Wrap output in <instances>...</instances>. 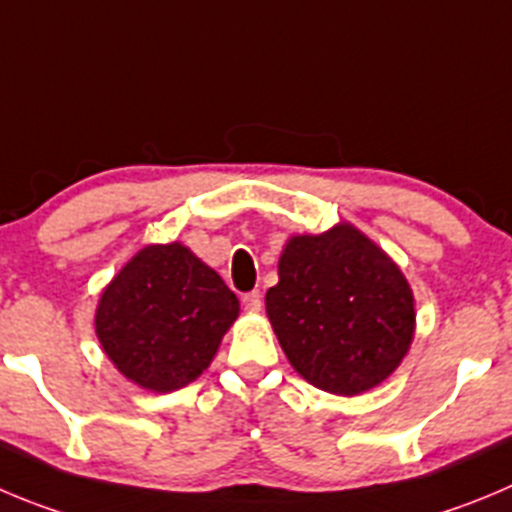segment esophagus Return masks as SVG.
Wrapping results in <instances>:
<instances>
[{
	"mask_svg": "<svg viewBox=\"0 0 512 512\" xmlns=\"http://www.w3.org/2000/svg\"><path fill=\"white\" fill-rule=\"evenodd\" d=\"M242 305H245L247 313H260L262 295L257 293V290H252V293H245V295H242Z\"/></svg>",
	"mask_w": 512,
	"mask_h": 512,
	"instance_id": "obj_1",
	"label": "esophagus"
}]
</instances>
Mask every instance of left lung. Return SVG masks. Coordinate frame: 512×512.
I'll return each mask as SVG.
<instances>
[{
  "mask_svg": "<svg viewBox=\"0 0 512 512\" xmlns=\"http://www.w3.org/2000/svg\"><path fill=\"white\" fill-rule=\"evenodd\" d=\"M267 290L270 326L308 384L358 396L389 379L417 328L414 293L394 260L361 229L341 222L293 234Z\"/></svg>",
  "mask_w": 512,
  "mask_h": 512,
  "instance_id": "1",
  "label": "left lung"
}]
</instances>
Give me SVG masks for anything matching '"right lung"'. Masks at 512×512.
Segmentation results:
<instances>
[{"instance_id":"1","label":"right lung","mask_w":512,"mask_h":512,"mask_svg":"<svg viewBox=\"0 0 512 512\" xmlns=\"http://www.w3.org/2000/svg\"><path fill=\"white\" fill-rule=\"evenodd\" d=\"M240 300L181 242L146 245L105 285L95 336L136 386L169 394L202 376Z\"/></svg>"}]
</instances>
